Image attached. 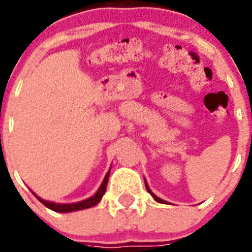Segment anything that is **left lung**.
<instances>
[{
    "label": "left lung",
    "mask_w": 252,
    "mask_h": 252,
    "mask_svg": "<svg viewBox=\"0 0 252 252\" xmlns=\"http://www.w3.org/2000/svg\"><path fill=\"white\" fill-rule=\"evenodd\" d=\"M145 185H146V189H147V191H149V192H150V194H151V196H152V197H154V199H155V200H156V201H157V202H159V204H167V201H164V200H162V199H159V197H157V196H156V195H155V194H154V192H152V191H151V189H150V188H149V185H147L146 180H145Z\"/></svg>",
    "instance_id": "1"
}]
</instances>
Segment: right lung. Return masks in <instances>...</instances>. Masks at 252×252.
Here are the masks:
<instances>
[{
	"instance_id": "1",
	"label": "right lung",
	"mask_w": 252,
	"mask_h": 252,
	"mask_svg": "<svg viewBox=\"0 0 252 252\" xmlns=\"http://www.w3.org/2000/svg\"><path fill=\"white\" fill-rule=\"evenodd\" d=\"M110 173H111V168L108 169L107 174L105 175V179H103L102 184L100 185L98 190L96 191L95 195H93L91 197H88V199L83 200V201H79V202H73V204H56V202L52 201H46V200L41 199V197L37 196L34 191H32L34 194V196L39 200L41 204H44L46 206L47 208L50 210L55 211V212H61V213H68V212H74V211H80V210H85V208H90L94 207L101 201L102 196L105 195L106 192V187H107V182H108V178H110Z\"/></svg>"
}]
</instances>
